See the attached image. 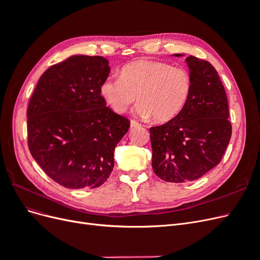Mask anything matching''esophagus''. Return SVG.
<instances>
[{"instance_id":"34e87169","label":"esophagus","mask_w":260,"mask_h":260,"mask_svg":"<svg viewBox=\"0 0 260 260\" xmlns=\"http://www.w3.org/2000/svg\"><path fill=\"white\" fill-rule=\"evenodd\" d=\"M130 125H131V128H138V127H141V123H139L136 120H131Z\"/></svg>"}]
</instances>
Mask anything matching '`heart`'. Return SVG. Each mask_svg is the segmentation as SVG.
<instances>
[{
  "label": "heart",
  "instance_id": "b5f03b06",
  "mask_svg": "<svg viewBox=\"0 0 260 260\" xmlns=\"http://www.w3.org/2000/svg\"><path fill=\"white\" fill-rule=\"evenodd\" d=\"M191 88L186 69L161 61L137 60L124 65L119 77L106 78L100 92L117 114L127 112L137 99L139 116L167 122L183 111Z\"/></svg>",
  "mask_w": 260,
  "mask_h": 260
}]
</instances>
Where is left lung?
Returning <instances> with one entry per match:
<instances>
[{"label": "left lung", "instance_id": "8db88e82", "mask_svg": "<svg viewBox=\"0 0 260 260\" xmlns=\"http://www.w3.org/2000/svg\"><path fill=\"white\" fill-rule=\"evenodd\" d=\"M185 61L192 80L186 105L172 120L149 128L153 170L174 183L198 180L216 167L232 133L226 94L217 70L192 55Z\"/></svg>", "mask_w": 260, "mask_h": 260}]
</instances>
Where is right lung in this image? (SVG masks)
Segmentation results:
<instances>
[{"label": "right lung", "mask_w": 260, "mask_h": 260, "mask_svg": "<svg viewBox=\"0 0 260 260\" xmlns=\"http://www.w3.org/2000/svg\"><path fill=\"white\" fill-rule=\"evenodd\" d=\"M111 67L102 56L74 55L40 77L27 111L28 146L39 166L68 188L99 187L130 121L106 106L101 84Z\"/></svg>", "instance_id": "1"}]
</instances>
